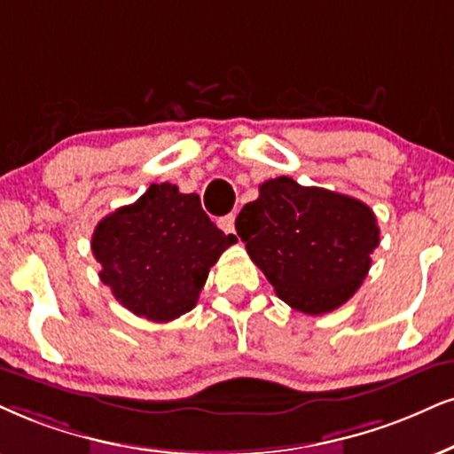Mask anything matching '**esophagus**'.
I'll return each mask as SVG.
<instances>
[{
	"label": "esophagus",
	"mask_w": 454,
	"mask_h": 454,
	"mask_svg": "<svg viewBox=\"0 0 454 454\" xmlns=\"http://www.w3.org/2000/svg\"><path fill=\"white\" fill-rule=\"evenodd\" d=\"M218 225L225 233H236V215H227L218 221Z\"/></svg>",
	"instance_id": "34e87169"
}]
</instances>
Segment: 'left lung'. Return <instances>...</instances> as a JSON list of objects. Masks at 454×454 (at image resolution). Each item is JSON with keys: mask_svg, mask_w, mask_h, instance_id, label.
Returning <instances> with one entry per match:
<instances>
[{"mask_svg": "<svg viewBox=\"0 0 454 454\" xmlns=\"http://www.w3.org/2000/svg\"><path fill=\"white\" fill-rule=\"evenodd\" d=\"M236 229L279 299L307 316L347 303L379 246L377 216L364 201L290 176L262 183Z\"/></svg>", "mask_w": 454, "mask_h": 454, "instance_id": "left-lung-1", "label": "left lung"}]
</instances>
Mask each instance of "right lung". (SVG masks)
<instances>
[{
	"label": "right lung",
	"mask_w": 454,
	"mask_h": 454,
	"mask_svg": "<svg viewBox=\"0 0 454 454\" xmlns=\"http://www.w3.org/2000/svg\"><path fill=\"white\" fill-rule=\"evenodd\" d=\"M231 244L236 238L210 221L200 195L153 183L98 223L92 254L100 282L128 311L170 322L193 309L210 267Z\"/></svg>",
	"instance_id": "obj_1"
}]
</instances>
